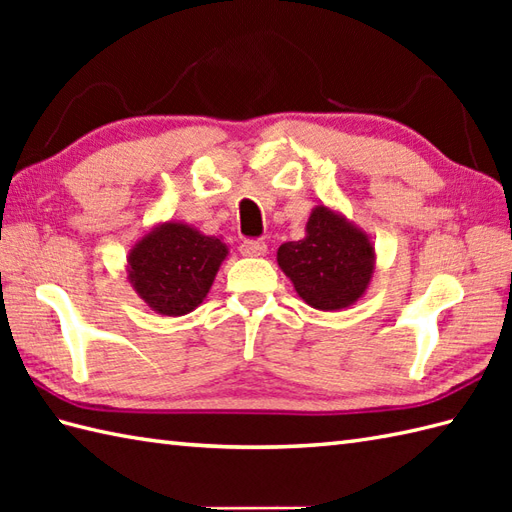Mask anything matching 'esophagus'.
<instances>
[{"label": "esophagus", "instance_id": "obj_1", "mask_svg": "<svg viewBox=\"0 0 512 512\" xmlns=\"http://www.w3.org/2000/svg\"><path fill=\"white\" fill-rule=\"evenodd\" d=\"M266 242H262V239H246V242H242V246H239V253H242L244 257H262L266 255Z\"/></svg>", "mask_w": 512, "mask_h": 512}]
</instances>
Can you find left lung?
I'll list each match as a JSON object with an SVG mask.
<instances>
[{"instance_id":"left-lung-1","label":"left lung","mask_w":512,"mask_h":512,"mask_svg":"<svg viewBox=\"0 0 512 512\" xmlns=\"http://www.w3.org/2000/svg\"><path fill=\"white\" fill-rule=\"evenodd\" d=\"M277 264L314 310L350 308L372 284L376 250L361 226L325 204L312 209L306 237L277 250Z\"/></svg>"}]
</instances>
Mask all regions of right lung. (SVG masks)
Instances as JSON below:
<instances>
[{"mask_svg": "<svg viewBox=\"0 0 512 512\" xmlns=\"http://www.w3.org/2000/svg\"><path fill=\"white\" fill-rule=\"evenodd\" d=\"M228 246L184 222H158L127 253V281L162 317L189 314L209 295Z\"/></svg>", "mask_w": 512, "mask_h": 512, "instance_id": "add662e5", "label": "right lung"}]
</instances>
